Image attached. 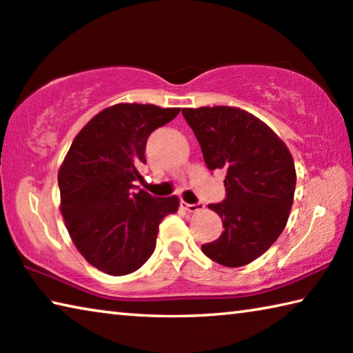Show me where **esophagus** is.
Instances as JSON below:
<instances>
[{"instance_id":"obj_1","label":"esophagus","mask_w":353,"mask_h":353,"mask_svg":"<svg viewBox=\"0 0 353 353\" xmlns=\"http://www.w3.org/2000/svg\"><path fill=\"white\" fill-rule=\"evenodd\" d=\"M204 204L202 202H198V204H187V202H182V208H185V210L190 212V213H196V212H201L204 210Z\"/></svg>"}]
</instances>
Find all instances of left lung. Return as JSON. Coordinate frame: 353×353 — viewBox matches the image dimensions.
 I'll return each mask as SVG.
<instances>
[{
    "label": "left lung",
    "instance_id": "8db88e82",
    "mask_svg": "<svg viewBox=\"0 0 353 353\" xmlns=\"http://www.w3.org/2000/svg\"><path fill=\"white\" fill-rule=\"evenodd\" d=\"M208 170H224L225 199L208 204L223 219V234L202 244L208 259L240 268L259 259L282 234L296 188L290 149L274 130L238 107L182 109Z\"/></svg>",
    "mask_w": 353,
    "mask_h": 353
}]
</instances>
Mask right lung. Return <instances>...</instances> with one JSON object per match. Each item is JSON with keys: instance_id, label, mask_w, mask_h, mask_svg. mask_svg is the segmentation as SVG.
<instances>
[{"instance_id": "right-lung-1", "label": "right lung", "mask_w": 353, "mask_h": 353, "mask_svg": "<svg viewBox=\"0 0 353 353\" xmlns=\"http://www.w3.org/2000/svg\"><path fill=\"white\" fill-rule=\"evenodd\" d=\"M179 112L137 103L107 107L81 129L59 168L61 212L71 240L109 276L140 270L154 252L159 224L177 212V196L135 193L134 182L141 181L148 137Z\"/></svg>"}]
</instances>
